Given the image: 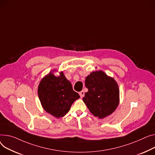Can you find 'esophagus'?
<instances>
[{
    "instance_id": "1",
    "label": "esophagus",
    "mask_w": 155,
    "mask_h": 155,
    "mask_svg": "<svg viewBox=\"0 0 155 155\" xmlns=\"http://www.w3.org/2000/svg\"><path fill=\"white\" fill-rule=\"evenodd\" d=\"M79 95H80V96L81 98H83V97H84V95H85V92H84V91H81L79 93Z\"/></svg>"
}]
</instances>
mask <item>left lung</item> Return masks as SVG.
I'll return each mask as SVG.
<instances>
[{"instance_id":"8db88e82","label":"left lung","mask_w":155,"mask_h":155,"mask_svg":"<svg viewBox=\"0 0 155 155\" xmlns=\"http://www.w3.org/2000/svg\"><path fill=\"white\" fill-rule=\"evenodd\" d=\"M88 91L83 101L90 111L99 118L111 115L120 101V90L115 79L101 70L93 71L85 79Z\"/></svg>"}]
</instances>
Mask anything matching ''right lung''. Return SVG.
Listing matches in <instances>:
<instances>
[{
  "instance_id": "1",
  "label": "right lung",
  "mask_w": 155,
  "mask_h": 155,
  "mask_svg": "<svg viewBox=\"0 0 155 155\" xmlns=\"http://www.w3.org/2000/svg\"><path fill=\"white\" fill-rule=\"evenodd\" d=\"M38 95L43 108L55 118L65 115L73 103L80 98L63 71L57 77L51 71L44 77L38 85Z\"/></svg>"
}]
</instances>
